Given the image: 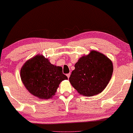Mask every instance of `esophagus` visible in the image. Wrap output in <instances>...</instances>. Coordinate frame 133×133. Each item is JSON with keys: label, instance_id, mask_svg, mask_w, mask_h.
I'll list each match as a JSON object with an SVG mask.
<instances>
[{"label": "esophagus", "instance_id": "esophagus-1", "mask_svg": "<svg viewBox=\"0 0 133 133\" xmlns=\"http://www.w3.org/2000/svg\"><path fill=\"white\" fill-rule=\"evenodd\" d=\"M70 73H68V74H66V76H67V77H68V79H69V78H70Z\"/></svg>", "mask_w": 133, "mask_h": 133}]
</instances>
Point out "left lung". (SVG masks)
Instances as JSON below:
<instances>
[{
  "instance_id": "obj_1",
  "label": "left lung",
  "mask_w": 133,
  "mask_h": 133,
  "mask_svg": "<svg viewBox=\"0 0 133 133\" xmlns=\"http://www.w3.org/2000/svg\"><path fill=\"white\" fill-rule=\"evenodd\" d=\"M74 67L69 78L71 84L79 93L90 97L106 88L113 72L112 62L96 51L80 58Z\"/></svg>"
}]
</instances>
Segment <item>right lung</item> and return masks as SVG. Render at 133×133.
<instances>
[{"label":"right lung","instance_id":"right-lung-1","mask_svg":"<svg viewBox=\"0 0 133 133\" xmlns=\"http://www.w3.org/2000/svg\"><path fill=\"white\" fill-rule=\"evenodd\" d=\"M22 81L28 91L40 99L55 94L59 85L68 79L62 68L52 65L48 59L38 55L26 62L21 70Z\"/></svg>","mask_w":133,"mask_h":133}]
</instances>
